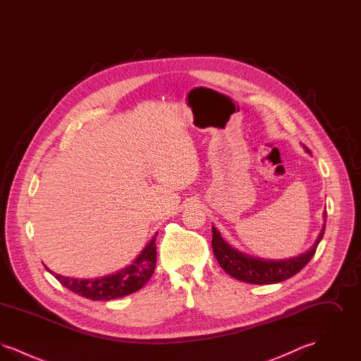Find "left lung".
<instances>
[{
	"instance_id": "8db88e82",
	"label": "left lung",
	"mask_w": 361,
	"mask_h": 361,
	"mask_svg": "<svg viewBox=\"0 0 361 361\" xmlns=\"http://www.w3.org/2000/svg\"><path fill=\"white\" fill-rule=\"evenodd\" d=\"M305 149L310 153L306 146ZM324 216H326L325 212ZM324 233L325 224L315 243L306 253L286 259H267L246 255L233 247L221 237V233L212 226V250L224 272L233 276L234 279L250 284H275L296 275L306 267V264L315 255V250L324 237Z\"/></svg>"
}]
</instances>
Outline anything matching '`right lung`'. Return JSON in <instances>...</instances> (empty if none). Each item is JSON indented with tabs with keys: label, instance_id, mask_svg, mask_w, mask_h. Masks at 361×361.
Here are the masks:
<instances>
[{
	"label": "right lung",
	"instance_id": "1",
	"mask_svg": "<svg viewBox=\"0 0 361 361\" xmlns=\"http://www.w3.org/2000/svg\"><path fill=\"white\" fill-rule=\"evenodd\" d=\"M157 262L155 237L130 265L116 274L96 279H78L49 272L68 290L90 300H111L139 291L154 274Z\"/></svg>",
	"mask_w": 361,
	"mask_h": 361
}]
</instances>
